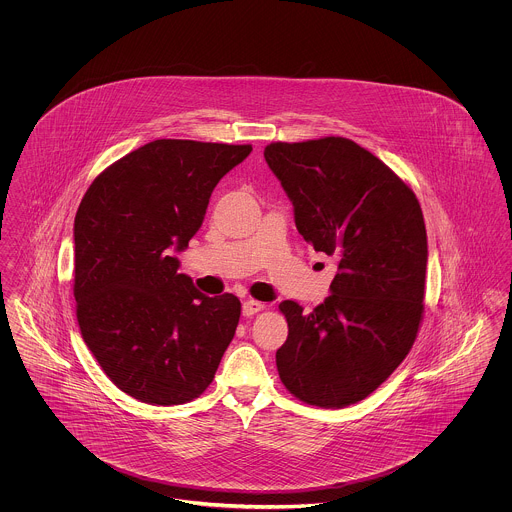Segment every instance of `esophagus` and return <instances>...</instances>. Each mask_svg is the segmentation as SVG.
<instances>
[{
  "mask_svg": "<svg viewBox=\"0 0 512 512\" xmlns=\"http://www.w3.org/2000/svg\"><path fill=\"white\" fill-rule=\"evenodd\" d=\"M263 309H265V303L255 301V299H245L242 313H244L245 317H251V315H255V313H259Z\"/></svg>",
  "mask_w": 512,
  "mask_h": 512,
  "instance_id": "34e87169",
  "label": "esophagus"
}]
</instances>
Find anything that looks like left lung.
<instances>
[{
  "instance_id": "obj_1",
  "label": "left lung",
  "mask_w": 512,
  "mask_h": 512,
  "mask_svg": "<svg viewBox=\"0 0 512 512\" xmlns=\"http://www.w3.org/2000/svg\"><path fill=\"white\" fill-rule=\"evenodd\" d=\"M265 159L292 199L297 232L338 261L332 293L311 313L278 305L290 330L276 351L280 380L315 407L359 403L403 363L422 322L420 203L386 163L340 136L274 142Z\"/></svg>"
}]
</instances>
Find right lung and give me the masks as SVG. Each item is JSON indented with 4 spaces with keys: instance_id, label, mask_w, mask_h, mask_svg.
I'll return each mask as SVG.
<instances>
[{
    "instance_id": "add662e5",
    "label": "right lung",
    "mask_w": 512,
    "mask_h": 512,
    "mask_svg": "<svg viewBox=\"0 0 512 512\" xmlns=\"http://www.w3.org/2000/svg\"><path fill=\"white\" fill-rule=\"evenodd\" d=\"M251 146L155 140L96 176L74 217V299L82 340L109 380L149 405L209 388L242 303L178 274L220 178Z\"/></svg>"
}]
</instances>
